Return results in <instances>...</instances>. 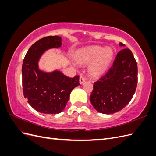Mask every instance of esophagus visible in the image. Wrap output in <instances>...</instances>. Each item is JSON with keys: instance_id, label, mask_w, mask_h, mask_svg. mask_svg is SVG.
I'll list each match as a JSON object with an SVG mask.
<instances>
[{"instance_id": "34e87169", "label": "esophagus", "mask_w": 156, "mask_h": 156, "mask_svg": "<svg viewBox=\"0 0 156 156\" xmlns=\"http://www.w3.org/2000/svg\"><path fill=\"white\" fill-rule=\"evenodd\" d=\"M84 81H85V79H84V77L83 76H82V75H81L79 77V83L80 84H83Z\"/></svg>"}]
</instances>
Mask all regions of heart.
<instances>
[{
  "mask_svg": "<svg viewBox=\"0 0 156 156\" xmlns=\"http://www.w3.org/2000/svg\"><path fill=\"white\" fill-rule=\"evenodd\" d=\"M114 58V51L109 48L92 46L79 51L75 55L76 62L80 64H90L88 73L92 77H99L105 73Z\"/></svg>",
  "mask_w": 156,
  "mask_h": 156,
  "instance_id": "b5f03b06",
  "label": "heart"
}]
</instances>
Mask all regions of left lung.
<instances>
[{
    "instance_id": "1",
    "label": "left lung",
    "mask_w": 156,
    "mask_h": 156,
    "mask_svg": "<svg viewBox=\"0 0 156 156\" xmlns=\"http://www.w3.org/2000/svg\"><path fill=\"white\" fill-rule=\"evenodd\" d=\"M119 45L125 46L122 43ZM137 72V64L131 50L124 48L120 51L112 66L94 83L90 100L95 109L110 115L124 108L136 90Z\"/></svg>"
}]
</instances>
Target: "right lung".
I'll return each instance as SVG.
<instances>
[{
	"instance_id": "obj_1",
	"label": "right lung",
	"mask_w": 156,
	"mask_h": 156,
	"mask_svg": "<svg viewBox=\"0 0 156 156\" xmlns=\"http://www.w3.org/2000/svg\"><path fill=\"white\" fill-rule=\"evenodd\" d=\"M61 45L60 36L43 37L30 47L23 60V94L33 108L44 114L55 115L62 112L71 92L80 84L78 75L69 78L60 71L46 72L39 68V60L45 51L59 48Z\"/></svg>"
}]
</instances>
